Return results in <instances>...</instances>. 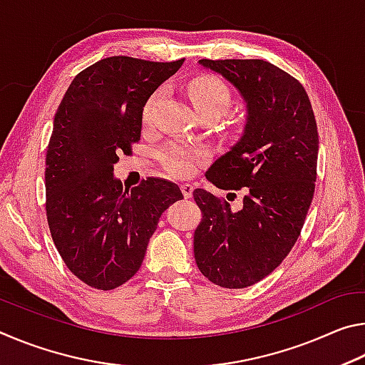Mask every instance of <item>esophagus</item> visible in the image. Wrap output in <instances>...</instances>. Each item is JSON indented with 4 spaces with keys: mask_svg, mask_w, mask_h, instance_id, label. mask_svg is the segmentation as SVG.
Here are the masks:
<instances>
[{
    "mask_svg": "<svg viewBox=\"0 0 365 365\" xmlns=\"http://www.w3.org/2000/svg\"><path fill=\"white\" fill-rule=\"evenodd\" d=\"M180 190H182V193H183L185 197H187V200H188V197L193 196V187H191L190 183H182Z\"/></svg>",
    "mask_w": 365,
    "mask_h": 365,
    "instance_id": "34e87169",
    "label": "esophagus"
}]
</instances>
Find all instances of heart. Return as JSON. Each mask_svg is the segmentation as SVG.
Returning a JSON list of instances; mask_svg holds the SVG:
<instances>
[{
  "label": "heart",
  "instance_id": "obj_1",
  "mask_svg": "<svg viewBox=\"0 0 365 365\" xmlns=\"http://www.w3.org/2000/svg\"><path fill=\"white\" fill-rule=\"evenodd\" d=\"M160 93L163 90H158L145 103L143 114H141L145 125H150L153 122ZM188 95L201 115L214 114L219 117L230 109L233 101L232 88L217 76H200L193 78L188 83ZM158 158L169 174L182 178L193 175L196 169L205 163L207 154L202 150H195L180 143H169L159 151Z\"/></svg>",
  "mask_w": 365,
  "mask_h": 365
}]
</instances>
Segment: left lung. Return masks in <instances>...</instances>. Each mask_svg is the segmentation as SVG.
I'll return each instance as SVG.
<instances>
[{
  "label": "left lung",
  "mask_w": 365,
  "mask_h": 365,
  "mask_svg": "<svg viewBox=\"0 0 365 365\" xmlns=\"http://www.w3.org/2000/svg\"><path fill=\"white\" fill-rule=\"evenodd\" d=\"M237 86L248 106L243 137L206 177L222 190H243L242 211L196 188L202 219L195 261L215 285L238 289L274 272L298 240L317 178L319 133L304 86L262 59H201Z\"/></svg>",
  "instance_id": "1"
}]
</instances>
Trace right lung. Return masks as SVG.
Segmentation results:
<instances>
[{
    "mask_svg": "<svg viewBox=\"0 0 365 365\" xmlns=\"http://www.w3.org/2000/svg\"><path fill=\"white\" fill-rule=\"evenodd\" d=\"M185 59L156 63L110 56L78 72L54 115L46 150V219L73 275L96 289L130 280L143 262L160 214L183 200L165 178L130 191L113 177L120 154L140 141L143 106Z\"/></svg>",
    "mask_w": 365,
    "mask_h": 365,
    "instance_id": "1",
    "label": "right lung"
}]
</instances>
